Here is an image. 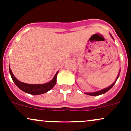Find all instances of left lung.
Here are the masks:
<instances>
[{
    "label": "left lung",
    "instance_id": "obj_1",
    "mask_svg": "<svg viewBox=\"0 0 131 131\" xmlns=\"http://www.w3.org/2000/svg\"><path fill=\"white\" fill-rule=\"evenodd\" d=\"M110 35H111V37H112V39H113V37H112V35L110 34ZM119 73H120V71H119V74H118L117 77L116 79H115V82H114V83H113V84H111L110 86H108V87L105 88V89H102V90H100V91H97V92H85V94H87V95H90V96H99V95H101V94H103L106 93V92H107V91H108L109 90H110V89H112V88L113 86V85L115 84V83H116V81H117V80L118 77H119Z\"/></svg>",
    "mask_w": 131,
    "mask_h": 131
}]
</instances>
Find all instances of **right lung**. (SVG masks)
<instances>
[{
    "label": "right lung",
    "mask_w": 131,
    "mask_h": 131,
    "mask_svg": "<svg viewBox=\"0 0 131 131\" xmlns=\"http://www.w3.org/2000/svg\"><path fill=\"white\" fill-rule=\"evenodd\" d=\"M58 73V71L56 73L55 76L52 79V80H51L48 83L42 84H27V83L19 81V80H18L15 77L10 68V75H11L12 79L15 83V84L21 91L26 92V93L32 94V95H39V94H44L52 89L56 84V77H57Z\"/></svg>",
    "instance_id": "right-lung-1"
}]
</instances>
